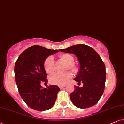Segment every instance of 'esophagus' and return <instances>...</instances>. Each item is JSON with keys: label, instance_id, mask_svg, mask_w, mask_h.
<instances>
[{"label": "esophagus", "instance_id": "obj_1", "mask_svg": "<svg viewBox=\"0 0 124 124\" xmlns=\"http://www.w3.org/2000/svg\"><path fill=\"white\" fill-rule=\"evenodd\" d=\"M65 86H66L65 85H59V88H60V89H62L63 88H64V87H65Z\"/></svg>", "mask_w": 124, "mask_h": 124}]
</instances>
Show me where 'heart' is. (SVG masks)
<instances>
[{
    "label": "heart",
    "mask_w": 124,
    "mask_h": 124,
    "mask_svg": "<svg viewBox=\"0 0 124 124\" xmlns=\"http://www.w3.org/2000/svg\"><path fill=\"white\" fill-rule=\"evenodd\" d=\"M60 59L64 63L67 64L65 70H70L73 73H77L78 71V67L72 63L74 61L73 56L68 53L61 54L59 56ZM44 67L46 72L48 74H52L54 71V61L52 56H49L45 60ZM72 78V74L70 72L60 74H55L49 77V82L51 84L57 85H64L68 83Z\"/></svg>",
    "instance_id": "b5f03b06"
}]
</instances>
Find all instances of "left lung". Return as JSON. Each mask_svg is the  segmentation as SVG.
<instances>
[{
    "instance_id": "8db88e82",
    "label": "left lung",
    "mask_w": 124,
    "mask_h": 124,
    "mask_svg": "<svg viewBox=\"0 0 124 124\" xmlns=\"http://www.w3.org/2000/svg\"><path fill=\"white\" fill-rule=\"evenodd\" d=\"M60 52L74 54L78 58L80 69L74 80L82 87L74 86L70 98L74 105L87 108L95 105L103 95L105 87L106 72L103 61L93 48L85 44L72 45Z\"/></svg>"
}]
</instances>
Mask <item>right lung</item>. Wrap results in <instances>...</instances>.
<instances>
[{
  "label": "right lung",
  "mask_w": 124,
  "mask_h": 124,
  "mask_svg": "<svg viewBox=\"0 0 124 124\" xmlns=\"http://www.w3.org/2000/svg\"><path fill=\"white\" fill-rule=\"evenodd\" d=\"M58 52L33 45L24 50L16 61L15 78L19 93L25 103L33 109L49 110L55 103L60 88L52 85L43 88L41 83L47 82L44 67L45 60Z\"/></svg>",
  "instance_id": "1"
}]
</instances>
